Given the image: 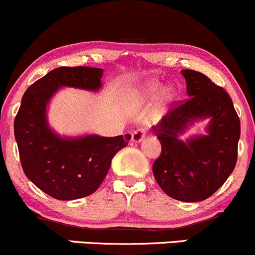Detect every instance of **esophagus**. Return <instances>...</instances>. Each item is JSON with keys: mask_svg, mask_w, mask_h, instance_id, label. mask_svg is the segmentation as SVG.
Segmentation results:
<instances>
[{"mask_svg": "<svg viewBox=\"0 0 255 255\" xmlns=\"http://www.w3.org/2000/svg\"><path fill=\"white\" fill-rule=\"evenodd\" d=\"M144 136H146V128H139L137 130H135L132 132V142H139L143 139Z\"/></svg>", "mask_w": 255, "mask_h": 255, "instance_id": "esophagus-1", "label": "esophagus"}]
</instances>
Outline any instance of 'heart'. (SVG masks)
<instances>
[{
  "instance_id": "heart-1",
  "label": "heart",
  "mask_w": 255,
  "mask_h": 255,
  "mask_svg": "<svg viewBox=\"0 0 255 255\" xmlns=\"http://www.w3.org/2000/svg\"><path fill=\"white\" fill-rule=\"evenodd\" d=\"M160 89L161 87L159 83H157V81H150V83H147L144 85L142 92L147 96H154L160 91Z\"/></svg>"
}]
</instances>
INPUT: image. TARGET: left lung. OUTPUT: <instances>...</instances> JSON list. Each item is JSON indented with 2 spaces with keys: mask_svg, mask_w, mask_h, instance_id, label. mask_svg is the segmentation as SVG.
I'll use <instances>...</instances> for the list:
<instances>
[{
  "mask_svg": "<svg viewBox=\"0 0 255 255\" xmlns=\"http://www.w3.org/2000/svg\"><path fill=\"white\" fill-rule=\"evenodd\" d=\"M188 98L175 103L153 131L161 144L153 164L155 181L169 197L199 202L215 193L236 166L241 124L223 87L204 74L183 69ZM210 117L207 135L182 141L178 136L198 119Z\"/></svg>",
  "mask_w": 255,
  "mask_h": 255,
  "instance_id": "left-lung-1",
  "label": "left lung"
}]
</instances>
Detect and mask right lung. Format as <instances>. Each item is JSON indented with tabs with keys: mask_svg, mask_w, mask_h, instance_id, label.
<instances>
[{
	"mask_svg": "<svg viewBox=\"0 0 255 255\" xmlns=\"http://www.w3.org/2000/svg\"><path fill=\"white\" fill-rule=\"evenodd\" d=\"M103 70L61 67L28 87L14 119L21 168L35 186L61 201L83 198L97 191L117 152L128 146L131 135L102 137H61L48 127L46 108L63 86L97 91Z\"/></svg>",
	"mask_w": 255,
	"mask_h": 255,
	"instance_id": "right-lung-1",
	"label": "right lung"
}]
</instances>
